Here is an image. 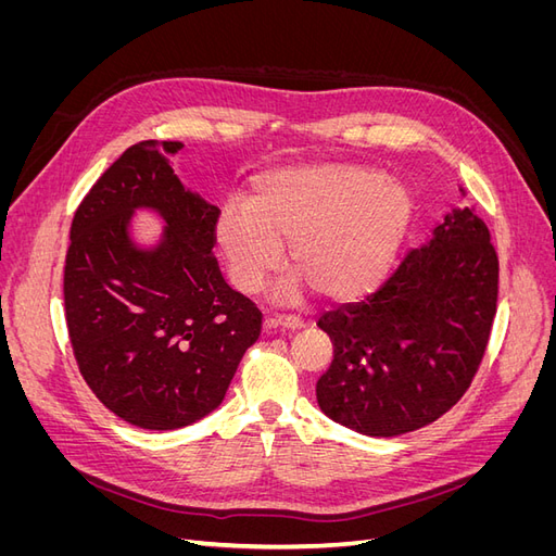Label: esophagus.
Segmentation results:
<instances>
[{
  "mask_svg": "<svg viewBox=\"0 0 556 556\" xmlns=\"http://www.w3.org/2000/svg\"><path fill=\"white\" fill-rule=\"evenodd\" d=\"M266 327H282V329H301L304 327V319L296 315H268Z\"/></svg>",
  "mask_w": 556,
  "mask_h": 556,
  "instance_id": "1",
  "label": "esophagus"
}]
</instances>
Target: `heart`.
<instances>
[{"instance_id":"heart-1","label":"heart","mask_w":556,"mask_h":556,"mask_svg":"<svg viewBox=\"0 0 556 556\" xmlns=\"http://www.w3.org/2000/svg\"><path fill=\"white\" fill-rule=\"evenodd\" d=\"M415 217L406 182L371 166L311 164L264 174L245 204H225L213 241L233 288L255 294L282 262L294 276L282 296L304 285L329 301H357L390 276Z\"/></svg>"}]
</instances>
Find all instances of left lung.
<instances>
[{
	"label": "left lung",
	"mask_w": 556,
	"mask_h": 556,
	"mask_svg": "<svg viewBox=\"0 0 556 556\" xmlns=\"http://www.w3.org/2000/svg\"><path fill=\"white\" fill-rule=\"evenodd\" d=\"M496 296L490 229L473 208H452L378 292L317 319L333 343L319 408L380 439L435 422L478 374Z\"/></svg>",
	"instance_id": "8db88e82"
}]
</instances>
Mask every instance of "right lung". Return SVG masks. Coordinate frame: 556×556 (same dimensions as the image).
I'll list each match as a JSON object with an SVG mask.
<instances>
[{
  "mask_svg": "<svg viewBox=\"0 0 556 556\" xmlns=\"http://www.w3.org/2000/svg\"><path fill=\"white\" fill-rule=\"evenodd\" d=\"M180 141L127 148L80 201L64 266L66 329L80 376L125 422L169 431L220 406L262 313L213 257L217 206L188 190L169 157ZM139 207L165 223L141 249Z\"/></svg>",
  "mask_w": 556,
  "mask_h": 556,
  "instance_id": "1",
  "label": "right lung"
}]
</instances>
